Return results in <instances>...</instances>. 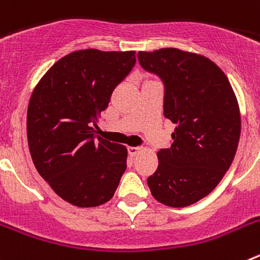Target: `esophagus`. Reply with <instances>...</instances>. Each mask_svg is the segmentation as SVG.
<instances>
[{"label": "esophagus", "mask_w": 260, "mask_h": 260, "mask_svg": "<svg viewBox=\"0 0 260 260\" xmlns=\"http://www.w3.org/2000/svg\"><path fill=\"white\" fill-rule=\"evenodd\" d=\"M139 151H141V147H128V148H127L128 156H132V157L137 156Z\"/></svg>", "instance_id": "34e87169"}]
</instances>
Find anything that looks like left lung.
<instances>
[{
	"label": "left lung",
	"instance_id": "left-lung-1",
	"mask_svg": "<svg viewBox=\"0 0 260 260\" xmlns=\"http://www.w3.org/2000/svg\"><path fill=\"white\" fill-rule=\"evenodd\" d=\"M139 65L164 87V116L176 123L171 148L147 178L153 198L186 207L215 189L233 161L241 134L237 99L211 59L176 48L138 53Z\"/></svg>",
	"mask_w": 260,
	"mask_h": 260
}]
</instances>
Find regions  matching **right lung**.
I'll return each mask as SVG.
<instances>
[{"instance_id": "add662e5", "label": "right lung", "mask_w": 260, "mask_h": 260, "mask_svg": "<svg viewBox=\"0 0 260 260\" xmlns=\"http://www.w3.org/2000/svg\"><path fill=\"white\" fill-rule=\"evenodd\" d=\"M135 62L133 50H78L58 59L31 96L32 161L54 192L78 207L109 201L126 171V147L99 138L93 127Z\"/></svg>"}]
</instances>
